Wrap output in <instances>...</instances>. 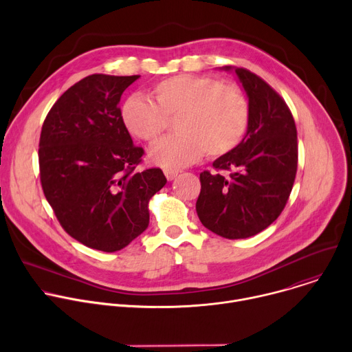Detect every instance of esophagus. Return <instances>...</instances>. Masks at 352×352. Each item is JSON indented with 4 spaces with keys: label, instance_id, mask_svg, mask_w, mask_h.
Segmentation results:
<instances>
[{
    "label": "esophagus",
    "instance_id": "obj_1",
    "mask_svg": "<svg viewBox=\"0 0 352 352\" xmlns=\"http://www.w3.org/2000/svg\"><path fill=\"white\" fill-rule=\"evenodd\" d=\"M178 174H179L178 170H173V168H166V170H164V175H166V178H167L168 181H173Z\"/></svg>",
    "mask_w": 352,
    "mask_h": 352
}]
</instances>
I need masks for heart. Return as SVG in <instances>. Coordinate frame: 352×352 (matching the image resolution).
Masks as SVG:
<instances>
[{"instance_id": "1", "label": "heart", "mask_w": 352, "mask_h": 352, "mask_svg": "<svg viewBox=\"0 0 352 352\" xmlns=\"http://www.w3.org/2000/svg\"><path fill=\"white\" fill-rule=\"evenodd\" d=\"M156 103L129 97L121 116L126 129L144 142H156L175 117L178 133L152 146L148 157L162 167H185L202 157L230 153L242 140L249 122V103L235 83L216 76L179 74L152 90Z\"/></svg>"}]
</instances>
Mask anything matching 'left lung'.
<instances>
[{
  "instance_id": "8db88e82",
  "label": "left lung",
  "mask_w": 352,
  "mask_h": 352,
  "mask_svg": "<svg viewBox=\"0 0 352 352\" xmlns=\"http://www.w3.org/2000/svg\"><path fill=\"white\" fill-rule=\"evenodd\" d=\"M235 74L249 98L248 131L213 163L216 173H200L196 213L212 232L243 239L267 228L284 210L296 175L298 143L284 98L256 74L245 68Z\"/></svg>"
}]
</instances>
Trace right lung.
Here are the masks:
<instances>
[{"instance_id": "1", "label": "right lung", "mask_w": 352, "mask_h": 352, "mask_svg": "<svg viewBox=\"0 0 352 352\" xmlns=\"http://www.w3.org/2000/svg\"><path fill=\"white\" fill-rule=\"evenodd\" d=\"M139 75L93 74L48 111L38 142L40 182L61 227L80 243L116 252L148 226V200L167 182L160 168L138 170L118 106Z\"/></svg>"}]
</instances>
